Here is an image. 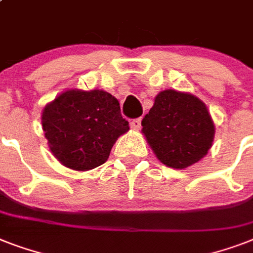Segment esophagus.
Masks as SVG:
<instances>
[{
	"label": "esophagus",
	"instance_id": "34e87169",
	"mask_svg": "<svg viewBox=\"0 0 253 253\" xmlns=\"http://www.w3.org/2000/svg\"><path fill=\"white\" fill-rule=\"evenodd\" d=\"M130 126L132 130H139L140 126H142V119L140 118H136V119H132L130 122Z\"/></svg>",
	"mask_w": 253,
	"mask_h": 253
}]
</instances>
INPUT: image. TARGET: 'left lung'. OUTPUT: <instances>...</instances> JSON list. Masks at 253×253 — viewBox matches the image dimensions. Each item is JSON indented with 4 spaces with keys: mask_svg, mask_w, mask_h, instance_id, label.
<instances>
[{
    "mask_svg": "<svg viewBox=\"0 0 253 253\" xmlns=\"http://www.w3.org/2000/svg\"><path fill=\"white\" fill-rule=\"evenodd\" d=\"M142 132L156 158L167 167L184 169L208 154L215 126L208 107L190 93L167 89L155 97L142 121Z\"/></svg>",
    "mask_w": 253,
    "mask_h": 253,
    "instance_id": "8db88e82",
    "label": "left lung"
}]
</instances>
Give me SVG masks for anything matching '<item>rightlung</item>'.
I'll return each instance as SVG.
<instances>
[{
    "label": "right lung",
    "mask_w": 253,
    "mask_h": 253,
    "mask_svg": "<svg viewBox=\"0 0 253 253\" xmlns=\"http://www.w3.org/2000/svg\"><path fill=\"white\" fill-rule=\"evenodd\" d=\"M42 126L53 156L73 170L102 166L130 130L118 99L98 89L63 91L43 109Z\"/></svg>",
    "instance_id": "obj_1"
}]
</instances>
